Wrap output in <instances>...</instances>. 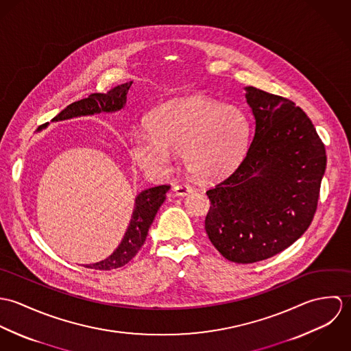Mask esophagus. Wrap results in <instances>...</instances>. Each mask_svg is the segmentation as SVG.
I'll list each match as a JSON object with an SVG mask.
<instances>
[{
  "label": "esophagus",
  "instance_id": "esophagus-1",
  "mask_svg": "<svg viewBox=\"0 0 351 351\" xmlns=\"http://www.w3.org/2000/svg\"><path fill=\"white\" fill-rule=\"evenodd\" d=\"M173 191H174L176 196L185 197V196H188L189 193L193 192V188L189 186V185H185V184H180V185H176V186L173 188Z\"/></svg>",
  "mask_w": 351,
  "mask_h": 351
}]
</instances>
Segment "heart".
I'll return each instance as SVG.
<instances>
[{"label": "heart", "instance_id": "1", "mask_svg": "<svg viewBox=\"0 0 351 351\" xmlns=\"http://www.w3.org/2000/svg\"><path fill=\"white\" fill-rule=\"evenodd\" d=\"M147 132L131 138L130 154L136 166L154 177L173 167V152H182L186 169L204 181L230 174L243 159L250 123L242 109L204 96H188L152 110Z\"/></svg>", "mask_w": 351, "mask_h": 351}]
</instances>
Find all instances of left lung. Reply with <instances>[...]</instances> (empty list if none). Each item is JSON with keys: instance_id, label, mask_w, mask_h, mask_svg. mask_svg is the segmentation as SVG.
<instances>
[{"instance_id": "1", "label": "left lung", "mask_w": 351, "mask_h": 351, "mask_svg": "<svg viewBox=\"0 0 351 351\" xmlns=\"http://www.w3.org/2000/svg\"><path fill=\"white\" fill-rule=\"evenodd\" d=\"M255 120L238 169L206 192L209 241L228 261L252 263L295 243L309 227L326 171V149L293 101L245 88Z\"/></svg>"}]
</instances>
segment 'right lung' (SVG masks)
<instances>
[{"instance_id":"obj_1","label":"right lung","mask_w":351,"mask_h":351,"mask_svg":"<svg viewBox=\"0 0 351 351\" xmlns=\"http://www.w3.org/2000/svg\"><path fill=\"white\" fill-rule=\"evenodd\" d=\"M132 85L131 82L121 84L108 93H95L88 99L75 101L66 106L59 114H56L52 121H63L81 116H92L97 113H113L124 108L127 102V95ZM170 189L169 185H159L155 188H149L142 191L134 202V210L131 215L130 224L125 230V234L117 246L108 258L100 262L86 265L89 269L95 270H112L124 266L128 263L143 246L149 228L154 221V217L159 206L166 200V193Z\"/></svg>"}]
</instances>
